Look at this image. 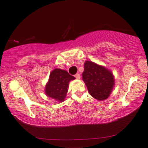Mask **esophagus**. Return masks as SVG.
Returning <instances> with one entry per match:
<instances>
[{"instance_id": "obj_1", "label": "esophagus", "mask_w": 148, "mask_h": 148, "mask_svg": "<svg viewBox=\"0 0 148 148\" xmlns=\"http://www.w3.org/2000/svg\"><path fill=\"white\" fill-rule=\"evenodd\" d=\"M74 76H75L76 79H79L80 78H81V76H80L79 74H76L75 75H74Z\"/></svg>"}]
</instances>
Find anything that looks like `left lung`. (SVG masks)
<instances>
[{"label": "left lung", "mask_w": 148, "mask_h": 148, "mask_svg": "<svg viewBox=\"0 0 148 148\" xmlns=\"http://www.w3.org/2000/svg\"><path fill=\"white\" fill-rule=\"evenodd\" d=\"M82 76L90 95L95 99L103 101L111 95L115 79L112 72L106 67L87 60L84 63Z\"/></svg>", "instance_id": "1"}]
</instances>
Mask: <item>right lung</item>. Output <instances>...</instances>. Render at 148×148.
<instances>
[{
    "label": "right lung",
    "mask_w": 148,
    "mask_h": 148,
    "mask_svg": "<svg viewBox=\"0 0 148 148\" xmlns=\"http://www.w3.org/2000/svg\"><path fill=\"white\" fill-rule=\"evenodd\" d=\"M75 79L67 71L61 69H54L50 73L49 81L46 85L45 93L47 96L62 102L68 90L69 81Z\"/></svg>",
    "instance_id": "add662e5"
}]
</instances>
